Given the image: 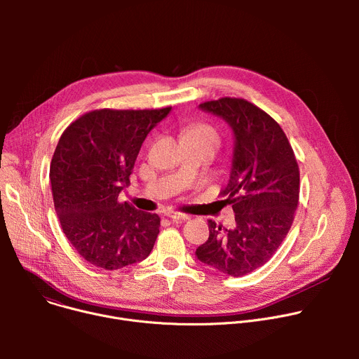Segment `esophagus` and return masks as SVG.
Returning <instances> with one entry per match:
<instances>
[{"label":"esophagus","instance_id":"obj_1","mask_svg":"<svg viewBox=\"0 0 359 359\" xmlns=\"http://www.w3.org/2000/svg\"><path fill=\"white\" fill-rule=\"evenodd\" d=\"M165 216L169 217V219H172L173 222H183V220H187V219H189L187 215L180 213V212H166Z\"/></svg>","mask_w":359,"mask_h":359}]
</instances>
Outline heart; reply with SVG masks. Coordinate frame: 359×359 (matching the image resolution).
<instances>
[{
    "instance_id": "heart-1",
    "label": "heart",
    "mask_w": 359,
    "mask_h": 359,
    "mask_svg": "<svg viewBox=\"0 0 359 359\" xmlns=\"http://www.w3.org/2000/svg\"><path fill=\"white\" fill-rule=\"evenodd\" d=\"M186 137H198V139H204L210 142L212 144H215L216 147H219L220 144V137L217 135V132L208 125H194L190 129H187L186 132Z\"/></svg>"
}]
</instances>
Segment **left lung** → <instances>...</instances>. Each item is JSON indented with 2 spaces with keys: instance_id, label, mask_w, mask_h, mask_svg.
Here are the masks:
<instances>
[{
  "instance_id": "8db88e82",
  "label": "left lung",
  "mask_w": 359,
  "mask_h": 359,
  "mask_svg": "<svg viewBox=\"0 0 359 359\" xmlns=\"http://www.w3.org/2000/svg\"><path fill=\"white\" fill-rule=\"evenodd\" d=\"M200 109L224 119L234 135L226 196L236 215L231 230L209 220V238L197 259L231 276H245L266 264L285 238L298 206L299 170L281 126L241 97H222Z\"/></svg>"
}]
</instances>
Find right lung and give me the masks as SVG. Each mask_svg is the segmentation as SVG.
<instances>
[{"label": "right lung", "instance_id": "right-lung-1", "mask_svg": "<svg viewBox=\"0 0 359 359\" xmlns=\"http://www.w3.org/2000/svg\"><path fill=\"white\" fill-rule=\"evenodd\" d=\"M170 107L143 111H90L61 135L49 179L62 231L95 267L119 270L144 260L161 217L136 210L118 196L128 186L147 133Z\"/></svg>", "mask_w": 359, "mask_h": 359}]
</instances>
